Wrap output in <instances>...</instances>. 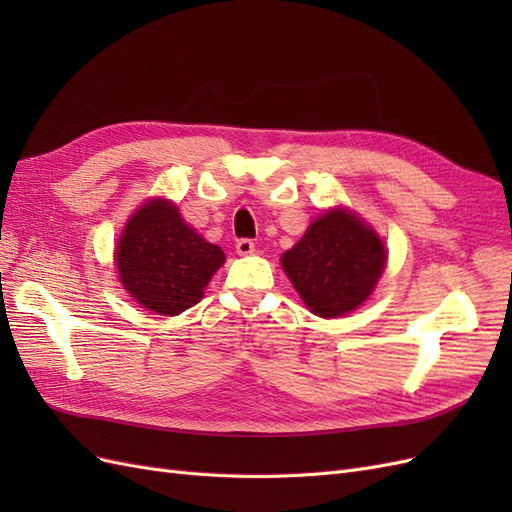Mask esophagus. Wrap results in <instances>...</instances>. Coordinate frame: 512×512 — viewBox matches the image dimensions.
<instances>
[{
	"mask_svg": "<svg viewBox=\"0 0 512 512\" xmlns=\"http://www.w3.org/2000/svg\"><path fill=\"white\" fill-rule=\"evenodd\" d=\"M254 250H256V245H254L252 239H239L237 241V254L247 256V254H252Z\"/></svg>",
	"mask_w": 512,
	"mask_h": 512,
	"instance_id": "1",
	"label": "esophagus"
}]
</instances>
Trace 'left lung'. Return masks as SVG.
<instances>
[{
    "mask_svg": "<svg viewBox=\"0 0 512 512\" xmlns=\"http://www.w3.org/2000/svg\"><path fill=\"white\" fill-rule=\"evenodd\" d=\"M384 258L374 230L352 213L333 209L309 224L303 239L282 256V267L316 316L335 318L369 297Z\"/></svg>",
    "mask_w": 512,
    "mask_h": 512,
    "instance_id": "left-lung-1",
    "label": "left lung"
}]
</instances>
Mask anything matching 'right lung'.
<instances>
[{"label": "right lung", "mask_w": 512, "mask_h": 512, "mask_svg": "<svg viewBox=\"0 0 512 512\" xmlns=\"http://www.w3.org/2000/svg\"><path fill=\"white\" fill-rule=\"evenodd\" d=\"M119 280L143 307L179 316L203 299L224 252L181 220L168 200L153 198L126 224L117 245Z\"/></svg>", "instance_id": "add662e5"}]
</instances>
